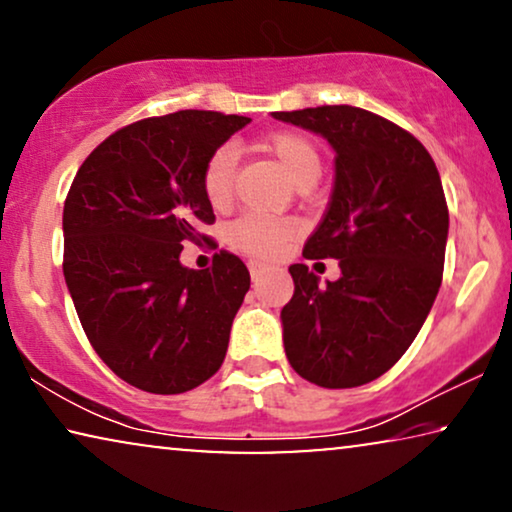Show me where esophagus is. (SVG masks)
Instances as JSON below:
<instances>
[{"instance_id": "obj_1", "label": "esophagus", "mask_w": 512, "mask_h": 512, "mask_svg": "<svg viewBox=\"0 0 512 512\" xmlns=\"http://www.w3.org/2000/svg\"><path fill=\"white\" fill-rule=\"evenodd\" d=\"M247 265H249V272L254 279H258L265 272V263H261V261H249Z\"/></svg>"}]
</instances>
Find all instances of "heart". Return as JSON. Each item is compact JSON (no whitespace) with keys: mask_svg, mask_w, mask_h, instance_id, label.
Returning <instances> with one entry per match:
<instances>
[{"mask_svg":"<svg viewBox=\"0 0 512 512\" xmlns=\"http://www.w3.org/2000/svg\"><path fill=\"white\" fill-rule=\"evenodd\" d=\"M263 149L277 160L282 172L296 186L317 181L321 172V156L310 139L298 132H275L263 142ZM233 177H235V153L223 146L207 160L205 174H202V188L205 198L214 209L226 207L233 198ZM298 233L296 221L291 219H270L261 214H244L230 223L228 242L244 254L270 258L284 249V244Z\"/></svg>","mask_w":512,"mask_h":512,"instance_id":"heart-1","label":"heart"}]
</instances>
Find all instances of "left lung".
<instances>
[{
    "instance_id": "8db88e82",
    "label": "left lung",
    "mask_w": 512,
    "mask_h": 512,
    "mask_svg": "<svg viewBox=\"0 0 512 512\" xmlns=\"http://www.w3.org/2000/svg\"><path fill=\"white\" fill-rule=\"evenodd\" d=\"M321 135L335 151L328 209L305 258H335L340 279L296 263L282 310L291 368L326 389L361 387L387 373L417 338L443 282L450 214L429 151L366 109L272 111Z\"/></svg>"
}]
</instances>
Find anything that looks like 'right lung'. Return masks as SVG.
I'll list each match as a JSON object with an SVG mask.
<instances>
[{
	"mask_svg": "<svg viewBox=\"0 0 512 512\" xmlns=\"http://www.w3.org/2000/svg\"><path fill=\"white\" fill-rule=\"evenodd\" d=\"M249 121L195 109L144 118L104 139L72 181L62 272L90 345L132 387L184 394L226 359L247 265L221 251L191 270L179 256L214 223L207 160Z\"/></svg>",
	"mask_w": 512,
	"mask_h": 512,
	"instance_id": "right-lung-1",
	"label": "right lung"
}]
</instances>
